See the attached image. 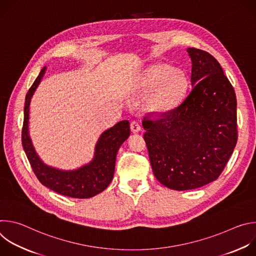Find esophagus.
Returning a JSON list of instances; mask_svg holds the SVG:
<instances>
[{
    "label": "esophagus",
    "mask_w": 256,
    "mask_h": 256,
    "mask_svg": "<svg viewBox=\"0 0 256 256\" xmlns=\"http://www.w3.org/2000/svg\"><path fill=\"white\" fill-rule=\"evenodd\" d=\"M130 130L132 132H138L140 130V124L138 122L134 120L130 122Z\"/></svg>",
    "instance_id": "34e87169"
}]
</instances>
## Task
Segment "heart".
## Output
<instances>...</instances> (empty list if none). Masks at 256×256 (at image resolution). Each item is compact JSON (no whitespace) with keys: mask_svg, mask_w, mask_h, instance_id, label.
I'll return each mask as SVG.
<instances>
[{"mask_svg":"<svg viewBox=\"0 0 256 256\" xmlns=\"http://www.w3.org/2000/svg\"><path fill=\"white\" fill-rule=\"evenodd\" d=\"M164 64H155L144 70L140 86L144 92H150L147 106L151 112L164 114L175 108L184 98L188 78L181 70H170Z\"/></svg>","mask_w":256,"mask_h":256,"instance_id":"b5f03b06","label":"heart"}]
</instances>
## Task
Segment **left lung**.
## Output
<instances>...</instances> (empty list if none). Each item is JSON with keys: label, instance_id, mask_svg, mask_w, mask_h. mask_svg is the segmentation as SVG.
Segmentation results:
<instances>
[{"label": "left lung", "instance_id": "obj_1", "mask_svg": "<svg viewBox=\"0 0 256 256\" xmlns=\"http://www.w3.org/2000/svg\"><path fill=\"white\" fill-rule=\"evenodd\" d=\"M192 91L160 118L144 116V138L155 177L164 186L188 190L216 180L237 142V100L218 62L188 48Z\"/></svg>", "mask_w": 256, "mask_h": 256}]
</instances>
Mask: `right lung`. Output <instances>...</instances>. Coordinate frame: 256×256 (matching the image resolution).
<instances>
[{
    "label": "right lung",
    "instance_id": "obj_1",
    "mask_svg": "<svg viewBox=\"0 0 256 256\" xmlns=\"http://www.w3.org/2000/svg\"><path fill=\"white\" fill-rule=\"evenodd\" d=\"M46 68H42L25 97L22 146L32 170L42 184L50 190L74 198H89L102 192L110 184L116 167V154L130 136V122L122 120L102 132L95 146L93 160L75 170H60L46 165L35 152L28 132L31 98L42 82Z\"/></svg>",
    "mask_w": 256,
    "mask_h": 256
}]
</instances>
